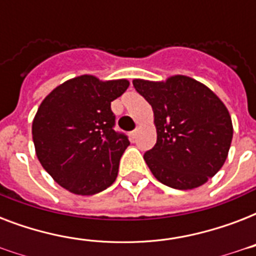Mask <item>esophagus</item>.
I'll list each match as a JSON object with an SVG mask.
<instances>
[{"mask_svg":"<svg viewBox=\"0 0 256 256\" xmlns=\"http://www.w3.org/2000/svg\"><path fill=\"white\" fill-rule=\"evenodd\" d=\"M136 132H138V130H136H136H132V132H130V136H132V138H136Z\"/></svg>","mask_w":256,"mask_h":256,"instance_id":"esophagus-1","label":"esophagus"}]
</instances>
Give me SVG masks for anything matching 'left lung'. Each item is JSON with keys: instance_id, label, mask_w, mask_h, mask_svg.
<instances>
[{"instance_id": "left-lung-1", "label": "left lung", "mask_w": 256, "mask_h": 256, "mask_svg": "<svg viewBox=\"0 0 256 256\" xmlns=\"http://www.w3.org/2000/svg\"><path fill=\"white\" fill-rule=\"evenodd\" d=\"M132 85L154 112L156 144L144 156L152 175L178 190L202 186L228 156L234 130L224 104L186 76L160 82L134 80Z\"/></svg>"}]
</instances>
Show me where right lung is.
Wrapping results in <instances>:
<instances>
[{
  "label": "right lung",
  "instance_id": "obj_1",
  "mask_svg": "<svg viewBox=\"0 0 256 256\" xmlns=\"http://www.w3.org/2000/svg\"><path fill=\"white\" fill-rule=\"evenodd\" d=\"M128 85V80L100 81L85 74L57 86L40 104L32 126L36 154L70 192L96 194L116 180L130 142L114 130L112 102Z\"/></svg>",
  "mask_w": 256,
  "mask_h": 256
}]
</instances>
